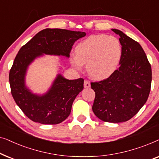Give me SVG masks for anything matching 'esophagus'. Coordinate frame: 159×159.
I'll return each mask as SVG.
<instances>
[{"label": "esophagus", "mask_w": 159, "mask_h": 159, "mask_svg": "<svg viewBox=\"0 0 159 159\" xmlns=\"http://www.w3.org/2000/svg\"><path fill=\"white\" fill-rule=\"evenodd\" d=\"M84 88H90V82L88 81V80H84Z\"/></svg>", "instance_id": "1"}]
</instances>
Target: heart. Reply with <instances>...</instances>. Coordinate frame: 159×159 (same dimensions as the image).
<instances>
[{"instance_id": "1", "label": "heart", "mask_w": 159, "mask_h": 159, "mask_svg": "<svg viewBox=\"0 0 159 159\" xmlns=\"http://www.w3.org/2000/svg\"><path fill=\"white\" fill-rule=\"evenodd\" d=\"M121 45L118 39L106 34H95L80 42L70 62L76 69L86 70L93 79L103 80L112 75L118 68L121 58Z\"/></svg>"}]
</instances>
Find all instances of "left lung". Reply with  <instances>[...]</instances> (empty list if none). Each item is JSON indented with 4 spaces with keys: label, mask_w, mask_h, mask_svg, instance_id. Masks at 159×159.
<instances>
[{
    "label": "left lung",
    "mask_w": 159,
    "mask_h": 159,
    "mask_svg": "<svg viewBox=\"0 0 159 159\" xmlns=\"http://www.w3.org/2000/svg\"><path fill=\"white\" fill-rule=\"evenodd\" d=\"M112 31L120 36V66L109 77L91 82L95 93L92 108L101 120L119 123L132 119L147 101L152 71L141 45L120 30Z\"/></svg>",
    "instance_id": "obj_1"
}]
</instances>
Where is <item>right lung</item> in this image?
Listing matches in <instances>:
<instances>
[{
	"instance_id": "1",
	"label": "right lung",
	"mask_w": 159,
	"mask_h": 159,
	"mask_svg": "<svg viewBox=\"0 0 159 159\" xmlns=\"http://www.w3.org/2000/svg\"><path fill=\"white\" fill-rule=\"evenodd\" d=\"M83 32L45 29L36 34L19 50L10 69L11 93L24 114L34 122L57 125L71 113L75 98L84 88V80H66L58 75L46 94L40 96L25 87L27 66L43 53L69 57L74 43L85 36Z\"/></svg>"
}]
</instances>
